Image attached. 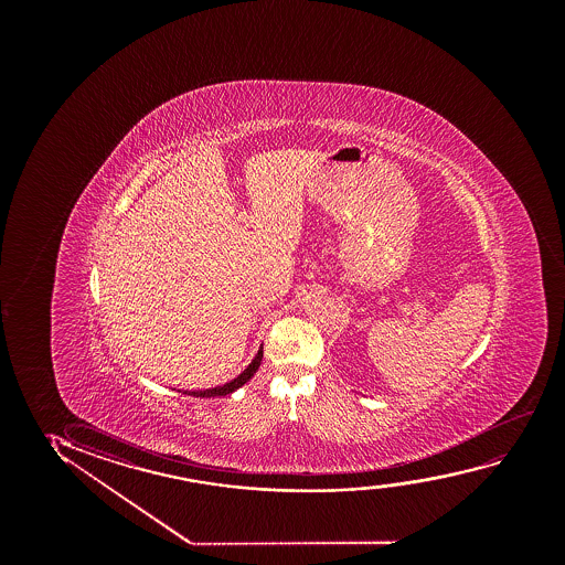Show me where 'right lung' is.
<instances>
[{
    "instance_id": "add662e5",
    "label": "right lung",
    "mask_w": 565,
    "mask_h": 565,
    "mask_svg": "<svg viewBox=\"0 0 565 565\" xmlns=\"http://www.w3.org/2000/svg\"><path fill=\"white\" fill-rule=\"evenodd\" d=\"M260 361H263V349H258L253 363L248 364L247 369L241 372L237 379H233L232 382H227L224 386L212 387V390H194V392H183V394L194 395V397H217V395L233 394L235 390H239L243 384H247L248 380L255 376V372L260 366Z\"/></svg>"
}]
</instances>
